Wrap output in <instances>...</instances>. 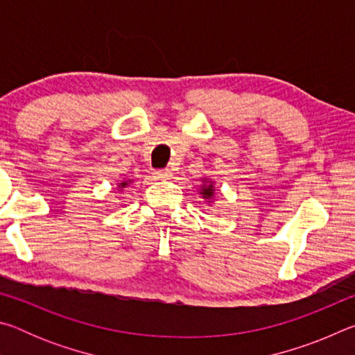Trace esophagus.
I'll return each instance as SVG.
<instances>
[{
  "label": "esophagus",
  "mask_w": 355,
  "mask_h": 355,
  "mask_svg": "<svg viewBox=\"0 0 355 355\" xmlns=\"http://www.w3.org/2000/svg\"><path fill=\"white\" fill-rule=\"evenodd\" d=\"M171 177H172V172L169 169H159V171L153 172V178L161 180V182H164V180H169Z\"/></svg>",
  "instance_id": "34e87169"
}]
</instances>
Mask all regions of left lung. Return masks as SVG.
<instances>
[{
  "label": "left lung",
  "instance_id": "1",
  "mask_svg": "<svg viewBox=\"0 0 355 355\" xmlns=\"http://www.w3.org/2000/svg\"><path fill=\"white\" fill-rule=\"evenodd\" d=\"M200 194H202V197L203 199H207V200H211L213 199V196H214V186H213V183L211 182H207L205 183V180H203V184H202V188H200Z\"/></svg>",
  "mask_w": 355,
  "mask_h": 355
}]
</instances>
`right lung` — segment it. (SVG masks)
<instances>
[{"label": "right lung", "instance_id": "right-lung-1", "mask_svg": "<svg viewBox=\"0 0 355 355\" xmlns=\"http://www.w3.org/2000/svg\"><path fill=\"white\" fill-rule=\"evenodd\" d=\"M127 186H128V182H122V183H119V189L127 188Z\"/></svg>", "mask_w": 355, "mask_h": 355}]
</instances>
